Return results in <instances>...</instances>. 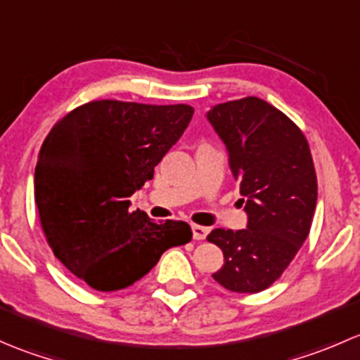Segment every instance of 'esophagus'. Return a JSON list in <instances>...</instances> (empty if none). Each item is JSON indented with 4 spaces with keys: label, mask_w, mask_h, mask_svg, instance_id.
Returning a JSON list of instances; mask_svg holds the SVG:
<instances>
[{
    "label": "esophagus",
    "mask_w": 360,
    "mask_h": 360,
    "mask_svg": "<svg viewBox=\"0 0 360 360\" xmlns=\"http://www.w3.org/2000/svg\"><path fill=\"white\" fill-rule=\"evenodd\" d=\"M191 231H193L195 240H205V237L209 235V228L200 226V224H193V226H191Z\"/></svg>",
    "instance_id": "1"
}]
</instances>
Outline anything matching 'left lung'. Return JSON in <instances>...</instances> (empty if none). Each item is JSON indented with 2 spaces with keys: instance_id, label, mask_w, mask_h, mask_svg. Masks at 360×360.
Listing matches in <instances>:
<instances>
[{
  "instance_id": "8db88e82",
  "label": "left lung",
  "mask_w": 360,
  "mask_h": 360,
  "mask_svg": "<svg viewBox=\"0 0 360 360\" xmlns=\"http://www.w3.org/2000/svg\"><path fill=\"white\" fill-rule=\"evenodd\" d=\"M207 120L226 146L248 212L245 230L216 228L207 235L224 254L212 277L231 292L264 291L310 233L317 205L310 146L291 118L257 97L217 104Z\"/></svg>"
}]
</instances>
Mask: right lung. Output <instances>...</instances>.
Masks as SVG:
<instances>
[{
  "label": "right lung",
  "mask_w": 360,
  "mask_h": 360,
  "mask_svg": "<svg viewBox=\"0 0 360 360\" xmlns=\"http://www.w3.org/2000/svg\"><path fill=\"white\" fill-rule=\"evenodd\" d=\"M191 116L188 104L92 101L43 141L34 170L39 223L57 259L92 289L129 288L193 237L184 221L157 224L129 200L153 179Z\"/></svg>",
  "instance_id": "right-lung-1"
}]
</instances>
